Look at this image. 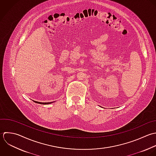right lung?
Wrapping results in <instances>:
<instances>
[{
    "mask_svg": "<svg viewBox=\"0 0 156 156\" xmlns=\"http://www.w3.org/2000/svg\"><path fill=\"white\" fill-rule=\"evenodd\" d=\"M35 103H39V104H42V105H47V104H50V103H51V102L50 103H41V102H38V101H34Z\"/></svg>",
    "mask_w": 156,
    "mask_h": 156,
    "instance_id": "right-lung-1",
    "label": "right lung"
}]
</instances>
